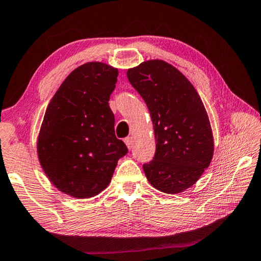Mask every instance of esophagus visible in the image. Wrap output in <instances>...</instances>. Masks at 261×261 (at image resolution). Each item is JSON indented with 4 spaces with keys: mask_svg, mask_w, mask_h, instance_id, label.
Returning <instances> with one entry per match:
<instances>
[{
    "mask_svg": "<svg viewBox=\"0 0 261 261\" xmlns=\"http://www.w3.org/2000/svg\"><path fill=\"white\" fill-rule=\"evenodd\" d=\"M124 142H125L127 148H129V149L132 148V137H126L125 139H124Z\"/></svg>",
    "mask_w": 261,
    "mask_h": 261,
    "instance_id": "obj_1",
    "label": "esophagus"
}]
</instances>
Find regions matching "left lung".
<instances>
[{"label":"left lung","instance_id":"1","mask_svg":"<svg viewBox=\"0 0 261 261\" xmlns=\"http://www.w3.org/2000/svg\"><path fill=\"white\" fill-rule=\"evenodd\" d=\"M126 74L144 99L153 124L156 152L143 166L146 178L160 192L182 193L195 185L214 152L203 102L192 83L163 60L144 61Z\"/></svg>","mask_w":261,"mask_h":261}]
</instances>
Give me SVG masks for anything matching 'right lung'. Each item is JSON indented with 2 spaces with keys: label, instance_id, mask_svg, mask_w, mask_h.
Masks as SVG:
<instances>
[{
  "label": "right lung",
  "instance_id": "right-lung-1",
  "mask_svg": "<svg viewBox=\"0 0 261 261\" xmlns=\"http://www.w3.org/2000/svg\"><path fill=\"white\" fill-rule=\"evenodd\" d=\"M118 69L86 62L64 80L47 106L38 137L40 164L52 185L76 199L98 195L127 153L109 105Z\"/></svg>",
  "mask_w": 261,
  "mask_h": 261
}]
</instances>
